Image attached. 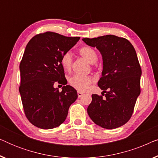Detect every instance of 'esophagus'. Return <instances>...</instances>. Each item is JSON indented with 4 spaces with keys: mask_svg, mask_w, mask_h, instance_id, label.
<instances>
[{
    "mask_svg": "<svg viewBox=\"0 0 158 158\" xmlns=\"http://www.w3.org/2000/svg\"><path fill=\"white\" fill-rule=\"evenodd\" d=\"M83 95V93L80 92V91L77 92V96H78V98H81V97H82Z\"/></svg>",
    "mask_w": 158,
    "mask_h": 158,
    "instance_id": "34e87169",
    "label": "esophagus"
}]
</instances>
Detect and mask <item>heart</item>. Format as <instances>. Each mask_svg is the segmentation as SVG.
I'll use <instances>...</instances> for the list:
<instances>
[{"label": "heart", "instance_id": "obj_1", "mask_svg": "<svg viewBox=\"0 0 158 158\" xmlns=\"http://www.w3.org/2000/svg\"><path fill=\"white\" fill-rule=\"evenodd\" d=\"M79 53L82 57L85 58L90 64H94L98 60V55L96 50L92 47L85 46L80 49ZM73 58L70 52H65L62 55L61 58V63L63 68L65 70H69L72 66ZM93 82V79L90 76L85 75H75L70 77L69 83L70 85L77 90L84 91L89 87V85Z\"/></svg>", "mask_w": 158, "mask_h": 158}]
</instances>
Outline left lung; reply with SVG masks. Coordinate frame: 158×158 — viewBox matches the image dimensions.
Instances as JSON below:
<instances>
[{"label": "left lung", "mask_w": 158, "mask_h": 158, "mask_svg": "<svg viewBox=\"0 0 158 158\" xmlns=\"http://www.w3.org/2000/svg\"><path fill=\"white\" fill-rule=\"evenodd\" d=\"M83 41L88 46L96 47L103 59L98 85L105 97L93 94L88 114L103 128H118L130 119L140 94L142 70L137 53L128 40L115 35L84 38Z\"/></svg>", "instance_id": "left-lung-1"}]
</instances>
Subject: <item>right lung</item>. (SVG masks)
<instances>
[{"label":"right lung","mask_w":158,"mask_h":158,"mask_svg":"<svg viewBox=\"0 0 158 158\" xmlns=\"http://www.w3.org/2000/svg\"><path fill=\"white\" fill-rule=\"evenodd\" d=\"M51 31L34 36L28 43L20 66L19 92L28 120L43 129L59 127L66 119L76 90L65 85L60 91L54 84L66 85L61 58L78 42Z\"/></svg>","instance_id":"obj_1"}]
</instances>
